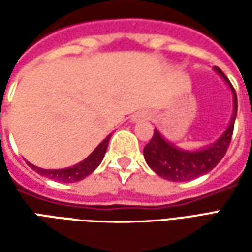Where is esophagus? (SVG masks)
Returning <instances> with one entry per match:
<instances>
[{"label":"esophagus","mask_w":252,"mask_h":252,"mask_svg":"<svg viewBox=\"0 0 252 252\" xmlns=\"http://www.w3.org/2000/svg\"><path fill=\"white\" fill-rule=\"evenodd\" d=\"M150 117H151V115L147 113V112H137V113H135L133 117H132V121H133V123H137V121L148 120Z\"/></svg>","instance_id":"1"}]
</instances>
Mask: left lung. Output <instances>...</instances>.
Listing matches in <instances>:
<instances>
[{
  "instance_id": "1",
  "label": "left lung",
  "mask_w": 252,
  "mask_h": 252,
  "mask_svg": "<svg viewBox=\"0 0 252 252\" xmlns=\"http://www.w3.org/2000/svg\"><path fill=\"white\" fill-rule=\"evenodd\" d=\"M215 70L224 78V81L232 90L233 113L231 123L216 142L197 151H185L177 148L174 144L164 140L159 131L155 129L153 139L144 147L143 153L148 166L164 180L173 181V182L194 180L197 177L209 173L213 167H216L227 153L233 133L236 113H238V97L232 83L224 75V72L219 67H215Z\"/></svg>"
}]
</instances>
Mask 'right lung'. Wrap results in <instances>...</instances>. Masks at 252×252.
Returning a JSON list of instances; mask_svg holds the SVG:
<instances>
[{
	"label": "right lung",
	"instance_id": "add662e5",
	"mask_svg": "<svg viewBox=\"0 0 252 252\" xmlns=\"http://www.w3.org/2000/svg\"><path fill=\"white\" fill-rule=\"evenodd\" d=\"M110 135L104 142L99 144L98 147L94 150L93 153L89 155L88 158L79 162L72 167H67V169H61V170H46L40 169L37 166H33L32 163L28 162L31 169H33L36 173H39L40 175H44L47 178L54 181H61V182H78V181L83 180L85 177H88L89 174H92L94 170L97 169L99 163L102 162V159L106 153V148H108V143H109Z\"/></svg>",
	"mask_w": 252,
	"mask_h": 252
}]
</instances>
